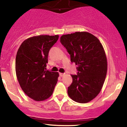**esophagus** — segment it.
Segmentation results:
<instances>
[{"label":"esophagus","mask_w":127,"mask_h":127,"mask_svg":"<svg viewBox=\"0 0 127 127\" xmlns=\"http://www.w3.org/2000/svg\"><path fill=\"white\" fill-rule=\"evenodd\" d=\"M59 75H60V76L61 77H62V76H63L64 75V73H60Z\"/></svg>","instance_id":"1"}]
</instances>
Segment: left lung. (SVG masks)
<instances>
[{
  "label": "left lung",
  "mask_w": 127,
  "mask_h": 127,
  "mask_svg": "<svg viewBox=\"0 0 127 127\" xmlns=\"http://www.w3.org/2000/svg\"><path fill=\"white\" fill-rule=\"evenodd\" d=\"M60 42L70 55V61L78 65L77 75L68 87V95L76 102L86 103L99 94L105 81L107 63L100 40L88 32L64 34Z\"/></svg>",
  "instance_id": "8db88e82"
}]
</instances>
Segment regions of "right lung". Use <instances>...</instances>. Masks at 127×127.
I'll list each match as a JSON object with an SVG mask.
<instances>
[{
	"label": "right lung",
	"mask_w": 127,
	"mask_h": 127,
	"mask_svg": "<svg viewBox=\"0 0 127 127\" xmlns=\"http://www.w3.org/2000/svg\"><path fill=\"white\" fill-rule=\"evenodd\" d=\"M59 35L33 36L20 45L15 59V71L24 93L35 101L50 97L58 81V72L46 70L48 53Z\"/></svg>",
	"instance_id": "obj_1"
}]
</instances>
